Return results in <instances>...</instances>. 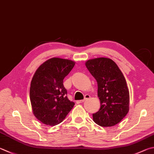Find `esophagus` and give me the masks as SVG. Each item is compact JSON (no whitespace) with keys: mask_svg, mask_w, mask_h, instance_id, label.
Returning <instances> with one entry per match:
<instances>
[{"mask_svg":"<svg viewBox=\"0 0 154 154\" xmlns=\"http://www.w3.org/2000/svg\"><path fill=\"white\" fill-rule=\"evenodd\" d=\"M89 97H90V96H89V95H88V94H86L85 96V97H84V99H83V100H80V102L82 103V102H85V100H87L88 99H89Z\"/></svg>","mask_w":154,"mask_h":154,"instance_id":"1","label":"esophagus"}]
</instances>
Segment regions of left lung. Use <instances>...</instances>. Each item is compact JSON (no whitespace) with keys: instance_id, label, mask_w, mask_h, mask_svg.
I'll return each mask as SVG.
<instances>
[{"instance_id":"obj_1","label":"left lung","mask_w":154,"mask_h":154,"mask_svg":"<svg viewBox=\"0 0 154 154\" xmlns=\"http://www.w3.org/2000/svg\"><path fill=\"white\" fill-rule=\"evenodd\" d=\"M85 66L97 83L100 108L93 120L101 127L121 122L129 110V91L125 78L114 61L108 58L88 60Z\"/></svg>"}]
</instances>
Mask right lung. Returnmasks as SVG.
Wrapping results in <instances>:
<instances>
[{
	"mask_svg": "<svg viewBox=\"0 0 154 154\" xmlns=\"http://www.w3.org/2000/svg\"><path fill=\"white\" fill-rule=\"evenodd\" d=\"M74 61L52 58L36 70L31 82L29 97L33 113L43 124L63 122L75 103L67 97L63 79L75 66Z\"/></svg>",
	"mask_w": 154,
	"mask_h": 154,
	"instance_id": "obj_1",
	"label": "right lung"
}]
</instances>
